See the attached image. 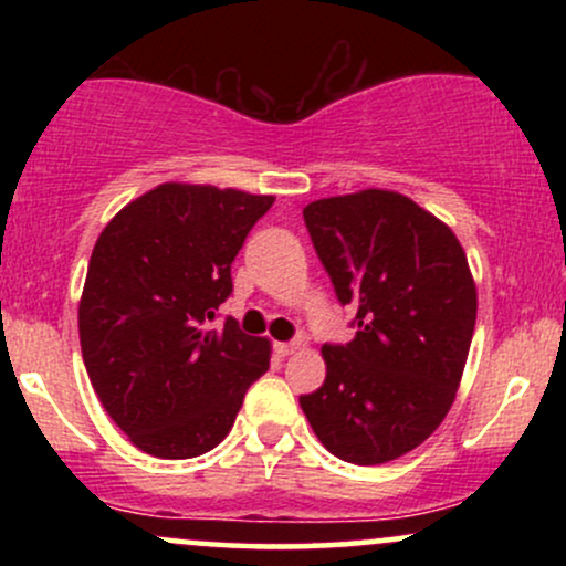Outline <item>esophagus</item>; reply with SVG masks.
Masks as SVG:
<instances>
[{
    "label": "esophagus",
    "mask_w": 566,
    "mask_h": 566,
    "mask_svg": "<svg viewBox=\"0 0 566 566\" xmlns=\"http://www.w3.org/2000/svg\"><path fill=\"white\" fill-rule=\"evenodd\" d=\"M276 354L279 356H290V354H295V350H301V343L297 340H292V343H276Z\"/></svg>",
    "instance_id": "1"
}]
</instances>
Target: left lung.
Instances as JSON below:
<instances>
[{
  "label": "left lung",
  "instance_id": "8db88e82",
  "mask_svg": "<svg viewBox=\"0 0 566 566\" xmlns=\"http://www.w3.org/2000/svg\"><path fill=\"white\" fill-rule=\"evenodd\" d=\"M303 220L356 335L322 346L327 378L301 407L335 458L388 463L423 444L458 394L476 324L469 258L450 226L386 188L316 199Z\"/></svg>",
  "mask_w": 566,
  "mask_h": 566
}]
</instances>
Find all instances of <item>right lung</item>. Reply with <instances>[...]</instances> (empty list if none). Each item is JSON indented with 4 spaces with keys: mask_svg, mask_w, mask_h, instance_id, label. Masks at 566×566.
I'll return each mask as SVG.
<instances>
[{
    "mask_svg": "<svg viewBox=\"0 0 566 566\" xmlns=\"http://www.w3.org/2000/svg\"><path fill=\"white\" fill-rule=\"evenodd\" d=\"M274 197L161 184L97 237L80 301V343L103 409L143 452L186 460L229 437L271 343L244 335L218 305L231 263Z\"/></svg>",
    "mask_w": 566,
    "mask_h": 566,
    "instance_id": "add662e5",
    "label": "right lung"
}]
</instances>
